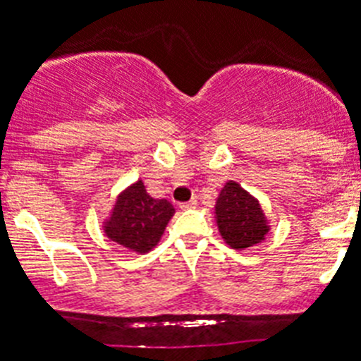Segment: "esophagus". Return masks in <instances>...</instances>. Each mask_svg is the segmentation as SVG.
I'll return each mask as SVG.
<instances>
[{
    "instance_id": "1",
    "label": "esophagus",
    "mask_w": 361,
    "mask_h": 361,
    "mask_svg": "<svg viewBox=\"0 0 361 361\" xmlns=\"http://www.w3.org/2000/svg\"><path fill=\"white\" fill-rule=\"evenodd\" d=\"M197 204L196 200H190V201H185V203H180L181 210H188V208H194Z\"/></svg>"
}]
</instances>
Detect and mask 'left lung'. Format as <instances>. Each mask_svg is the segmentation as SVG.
<instances>
[{
	"label": "left lung",
	"instance_id": "left-lung-1",
	"mask_svg": "<svg viewBox=\"0 0 361 361\" xmlns=\"http://www.w3.org/2000/svg\"><path fill=\"white\" fill-rule=\"evenodd\" d=\"M215 214L222 238L235 249L258 244L267 233V224L258 201L235 181L226 183L221 190Z\"/></svg>",
	"mask_w": 361,
	"mask_h": 361
}]
</instances>
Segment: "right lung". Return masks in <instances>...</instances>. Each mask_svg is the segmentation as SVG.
Returning <instances> with one entry per match:
<instances>
[{"label": "right lung", "mask_w": 361, "mask_h": 361, "mask_svg": "<svg viewBox=\"0 0 361 361\" xmlns=\"http://www.w3.org/2000/svg\"><path fill=\"white\" fill-rule=\"evenodd\" d=\"M173 214L169 201L151 197L142 181H137L119 196L104 231L124 247L147 252L158 244Z\"/></svg>", "instance_id": "add662e5"}]
</instances>
